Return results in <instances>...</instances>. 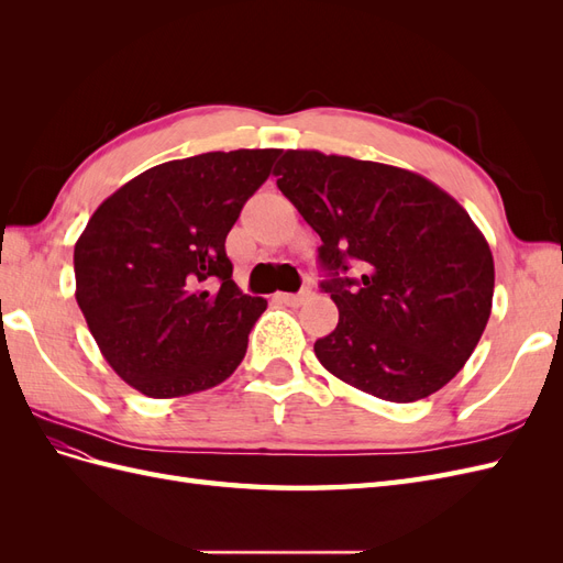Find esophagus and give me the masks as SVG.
<instances>
[{
	"instance_id": "esophagus-1",
	"label": "esophagus",
	"mask_w": 563,
	"mask_h": 563,
	"mask_svg": "<svg viewBox=\"0 0 563 563\" xmlns=\"http://www.w3.org/2000/svg\"><path fill=\"white\" fill-rule=\"evenodd\" d=\"M310 296H312L310 288H305V291H300V294H279L277 298L286 305H291V308H298V305H302Z\"/></svg>"
}]
</instances>
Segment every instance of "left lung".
I'll return each instance as SVG.
<instances>
[{
    "instance_id": "left-lung-1",
    "label": "left lung",
    "mask_w": 563,
    "mask_h": 563,
    "mask_svg": "<svg viewBox=\"0 0 563 563\" xmlns=\"http://www.w3.org/2000/svg\"><path fill=\"white\" fill-rule=\"evenodd\" d=\"M279 190L321 236V288L338 327L321 366L368 395L408 404L465 366L486 329L496 267L470 213L420 174L319 150H286ZM352 262L360 278H345Z\"/></svg>"
}]
</instances>
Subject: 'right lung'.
I'll use <instances>...</instances> for the list:
<instances>
[{
    "label": "right lung",
    "instance_id": "right-lung-1",
    "mask_svg": "<svg viewBox=\"0 0 563 563\" xmlns=\"http://www.w3.org/2000/svg\"><path fill=\"white\" fill-rule=\"evenodd\" d=\"M279 152L152 166L100 203L79 234V310L106 362L145 397L195 395L242 364L267 300L234 284L225 236Z\"/></svg>",
    "mask_w": 563,
    "mask_h": 563
}]
</instances>
